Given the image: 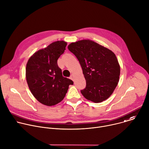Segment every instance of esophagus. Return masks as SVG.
Returning a JSON list of instances; mask_svg holds the SVG:
<instances>
[{
  "instance_id": "1",
  "label": "esophagus",
  "mask_w": 149,
  "mask_h": 149,
  "mask_svg": "<svg viewBox=\"0 0 149 149\" xmlns=\"http://www.w3.org/2000/svg\"><path fill=\"white\" fill-rule=\"evenodd\" d=\"M70 78L71 79V80H72V81H74V78H73V76L72 75H71V76H70Z\"/></svg>"
}]
</instances>
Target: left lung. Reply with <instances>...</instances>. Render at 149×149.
<instances>
[{
  "label": "left lung",
  "mask_w": 149,
  "mask_h": 149,
  "mask_svg": "<svg viewBox=\"0 0 149 149\" xmlns=\"http://www.w3.org/2000/svg\"><path fill=\"white\" fill-rule=\"evenodd\" d=\"M68 48L79 61L86 80V87L81 90L82 95L95 103L107 100L119 79L120 65L115 54L89 40L72 42Z\"/></svg>",
  "instance_id": "obj_1"
}]
</instances>
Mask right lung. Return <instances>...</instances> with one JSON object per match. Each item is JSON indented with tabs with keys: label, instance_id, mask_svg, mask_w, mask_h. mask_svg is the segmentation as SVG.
<instances>
[{
	"label": "right lung",
	"instance_id": "obj_1",
	"mask_svg": "<svg viewBox=\"0 0 149 149\" xmlns=\"http://www.w3.org/2000/svg\"><path fill=\"white\" fill-rule=\"evenodd\" d=\"M67 44L57 41L35 53L29 60L26 69L29 89L40 103L53 106L64 98L72 80L64 77L57 60L65 50Z\"/></svg>",
	"mask_w": 149,
	"mask_h": 149
}]
</instances>
